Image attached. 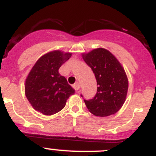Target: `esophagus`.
Masks as SVG:
<instances>
[{
	"label": "esophagus",
	"mask_w": 156,
	"mask_h": 156,
	"mask_svg": "<svg viewBox=\"0 0 156 156\" xmlns=\"http://www.w3.org/2000/svg\"><path fill=\"white\" fill-rule=\"evenodd\" d=\"M80 83H78V82L76 83L75 84L73 85V87H74V89H75L76 90H79V89H80Z\"/></svg>",
	"instance_id": "34e87169"
}]
</instances>
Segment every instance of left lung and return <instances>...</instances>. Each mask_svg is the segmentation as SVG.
<instances>
[{"mask_svg":"<svg viewBox=\"0 0 156 156\" xmlns=\"http://www.w3.org/2000/svg\"><path fill=\"white\" fill-rule=\"evenodd\" d=\"M82 58L91 68L98 85L94 98L84 99L87 109L96 116L116 113L124 104L128 90V79L123 67L114 55L102 48L83 53Z\"/></svg>","mask_w":156,"mask_h":156,"instance_id":"1","label":"left lung"}]
</instances>
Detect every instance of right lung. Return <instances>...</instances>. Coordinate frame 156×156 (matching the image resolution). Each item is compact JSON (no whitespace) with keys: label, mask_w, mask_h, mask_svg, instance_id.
<instances>
[{"label":"right lung","mask_w":156,"mask_h":156,"mask_svg":"<svg viewBox=\"0 0 156 156\" xmlns=\"http://www.w3.org/2000/svg\"><path fill=\"white\" fill-rule=\"evenodd\" d=\"M72 56L70 52L52 51L41 56L27 76L25 94L32 107L45 115L61 111L75 90L58 69Z\"/></svg>","instance_id":"right-lung-1"}]
</instances>
